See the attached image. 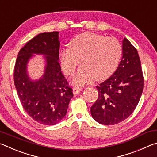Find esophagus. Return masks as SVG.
<instances>
[{
	"mask_svg": "<svg viewBox=\"0 0 157 157\" xmlns=\"http://www.w3.org/2000/svg\"><path fill=\"white\" fill-rule=\"evenodd\" d=\"M81 90H82V88H80V87H77V86L73 87V94L76 95V94H79V92H80Z\"/></svg>",
	"mask_w": 157,
	"mask_h": 157,
	"instance_id": "esophagus-1",
	"label": "esophagus"
}]
</instances>
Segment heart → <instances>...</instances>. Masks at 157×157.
<instances>
[{"label": "heart", "mask_w": 157, "mask_h": 157, "mask_svg": "<svg viewBox=\"0 0 157 157\" xmlns=\"http://www.w3.org/2000/svg\"><path fill=\"white\" fill-rule=\"evenodd\" d=\"M122 55V46L113 37L86 33L71 40L70 49L60 53V64L66 75L74 73L81 61L82 65L71 78V83L82 86L95 80H103L116 71Z\"/></svg>", "instance_id": "obj_1"}]
</instances>
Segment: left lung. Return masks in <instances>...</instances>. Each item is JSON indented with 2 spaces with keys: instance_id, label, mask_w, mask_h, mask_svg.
I'll return each mask as SVG.
<instances>
[{
  "instance_id": "left-lung-1",
  "label": "left lung",
  "mask_w": 157,
  "mask_h": 157,
  "mask_svg": "<svg viewBox=\"0 0 157 157\" xmlns=\"http://www.w3.org/2000/svg\"><path fill=\"white\" fill-rule=\"evenodd\" d=\"M96 89L98 98L91 113L98 123L118 124L136 109L143 93V76L139 53L128 39L123 40V56L116 71Z\"/></svg>"
}]
</instances>
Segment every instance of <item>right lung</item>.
<instances>
[{
  "label": "right lung",
  "mask_w": 157,
  "mask_h": 157,
  "mask_svg": "<svg viewBox=\"0 0 157 157\" xmlns=\"http://www.w3.org/2000/svg\"><path fill=\"white\" fill-rule=\"evenodd\" d=\"M58 34L50 32L34 36L20 50L14 66V85L21 105L33 120L46 125L62 120L73 97L58 62ZM33 54H44L46 60L44 75L37 81H32L27 72V62Z\"/></svg>",
  "instance_id": "right-lung-1"
}]
</instances>
